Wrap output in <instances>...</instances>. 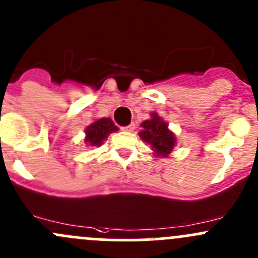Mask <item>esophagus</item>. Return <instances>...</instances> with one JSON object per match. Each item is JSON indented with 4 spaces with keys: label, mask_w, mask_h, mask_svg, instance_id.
I'll return each instance as SVG.
<instances>
[{
    "label": "esophagus",
    "mask_w": 258,
    "mask_h": 258,
    "mask_svg": "<svg viewBox=\"0 0 258 258\" xmlns=\"http://www.w3.org/2000/svg\"><path fill=\"white\" fill-rule=\"evenodd\" d=\"M122 130H124V131H134V130H135V123L128 124V126L123 127V128H122Z\"/></svg>",
    "instance_id": "1"
}]
</instances>
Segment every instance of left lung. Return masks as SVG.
Masks as SVG:
<instances>
[{
  "instance_id": "1",
  "label": "left lung",
  "mask_w": 258,
  "mask_h": 258,
  "mask_svg": "<svg viewBox=\"0 0 258 258\" xmlns=\"http://www.w3.org/2000/svg\"><path fill=\"white\" fill-rule=\"evenodd\" d=\"M142 131L140 132V137L144 141L152 146L156 156L166 157L176 144V137L168 130L167 123L157 116V113H152V118L146 119L141 124Z\"/></svg>"
}]
</instances>
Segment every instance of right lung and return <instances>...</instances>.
Listing matches in <instances>:
<instances>
[{
	"label": "right lung",
	"instance_id": "add662e5",
	"mask_svg": "<svg viewBox=\"0 0 258 258\" xmlns=\"http://www.w3.org/2000/svg\"><path fill=\"white\" fill-rule=\"evenodd\" d=\"M117 131V127L111 118H101L93 122L92 124L86 128V140L85 142L92 146H100L103 144L105 140L110 136V134Z\"/></svg>",
	"mask_w": 258,
	"mask_h": 258
}]
</instances>
